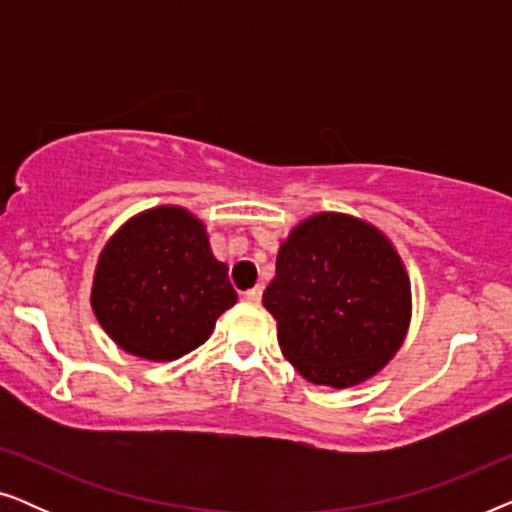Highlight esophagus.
<instances>
[{
	"label": "esophagus",
	"instance_id": "1",
	"mask_svg": "<svg viewBox=\"0 0 512 512\" xmlns=\"http://www.w3.org/2000/svg\"><path fill=\"white\" fill-rule=\"evenodd\" d=\"M261 298H263L261 286H254V289H249L247 293H244V300H247V303H251V305L261 303Z\"/></svg>",
	"mask_w": 512,
	"mask_h": 512
}]
</instances>
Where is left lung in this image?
<instances>
[{
	"label": "left lung",
	"instance_id": "8db88e82",
	"mask_svg": "<svg viewBox=\"0 0 512 512\" xmlns=\"http://www.w3.org/2000/svg\"><path fill=\"white\" fill-rule=\"evenodd\" d=\"M282 354L305 380L345 389L373 377L403 345L410 279L380 230L317 214L289 233L263 293Z\"/></svg>",
	"mask_w": 512,
	"mask_h": 512
}]
</instances>
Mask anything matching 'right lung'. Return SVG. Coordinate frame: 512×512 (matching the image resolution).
<instances>
[{
	"label": "right lung",
	"mask_w": 512,
	"mask_h": 512,
	"mask_svg": "<svg viewBox=\"0 0 512 512\" xmlns=\"http://www.w3.org/2000/svg\"><path fill=\"white\" fill-rule=\"evenodd\" d=\"M237 303L226 263L205 226L181 207L135 216L102 249L90 305L118 347L149 361H174L200 347Z\"/></svg>",
	"instance_id": "1"
}]
</instances>
